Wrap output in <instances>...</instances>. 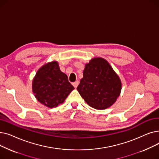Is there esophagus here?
Wrapping results in <instances>:
<instances>
[{
    "mask_svg": "<svg viewBox=\"0 0 159 159\" xmlns=\"http://www.w3.org/2000/svg\"><path fill=\"white\" fill-rule=\"evenodd\" d=\"M72 84H73V86L75 87V88H77V87L78 85H79V81H75V82H73Z\"/></svg>",
    "mask_w": 159,
    "mask_h": 159,
    "instance_id": "obj_1",
    "label": "esophagus"
}]
</instances>
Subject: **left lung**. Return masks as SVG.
I'll use <instances>...</instances> for the list:
<instances>
[{
  "label": "left lung",
  "mask_w": 159,
  "mask_h": 159,
  "mask_svg": "<svg viewBox=\"0 0 159 159\" xmlns=\"http://www.w3.org/2000/svg\"><path fill=\"white\" fill-rule=\"evenodd\" d=\"M77 90L86 102L97 110L112 106L119 97L122 84L107 61L97 57L85 65Z\"/></svg>",
  "instance_id": "obj_1"
}]
</instances>
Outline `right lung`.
Masks as SVG:
<instances>
[{"label": "right lung", "mask_w": 159, "mask_h": 159, "mask_svg": "<svg viewBox=\"0 0 159 159\" xmlns=\"http://www.w3.org/2000/svg\"><path fill=\"white\" fill-rule=\"evenodd\" d=\"M33 92L38 101L52 108L63 103L75 89L62 73L57 61L44 64L37 71L32 83Z\"/></svg>", "instance_id": "right-lung-1"}]
</instances>
